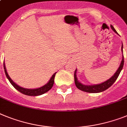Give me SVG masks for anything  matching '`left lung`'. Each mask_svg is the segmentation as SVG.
I'll return each mask as SVG.
<instances>
[{
  "instance_id": "8db88e82",
  "label": "left lung",
  "mask_w": 127,
  "mask_h": 127,
  "mask_svg": "<svg viewBox=\"0 0 127 127\" xmlns=\"http://www.w3.org/2000/svg\"><path fill=\"white\" fill-rule=\"evenodd\" d=\"M110 28H112V30H113L114 32L118 34L117 31L114 29L112 25H110ZM123 44L121 45V51H122V60H121V64L120 65V67H118V70L112 76V77H110V78L108 79L107 81L101 83L99 84H95V85H84L83 83H82L80 82H79L77 78V69H76L75 72H74V82H75V85L76 87L78 89L81 90L82 91L86 92V93H101L104 91L107 90V89L109 88L111 85L113 84L114 82H116V80L118 78V76L120 75V72H121V70L123 69V65H124V56L123 55Z\"/></svg>"
}]
</instances>
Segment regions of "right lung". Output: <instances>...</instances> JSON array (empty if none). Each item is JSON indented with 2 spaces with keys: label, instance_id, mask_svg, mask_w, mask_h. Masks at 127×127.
I'll return each mask as SVG.
<instances>
[{
  "label": "right lung",
  "instance_id": "obj_1",
  "mask_svg": "<svg viewBox=\"0 0 127 127\" xmlns=\"http://www.w3.org/2000/svg\"><path fill=\"white\" fill-rule=\"evenodd\" d=\"M4 68L6 77H7V78L8 79V80L9 81V82L11 83V85H13L17 91H18L20 92V93H22V94H24V95H27V96H40V95H43L44 93H47V91H49L52 88V87H53V84H54V80H55V74H56V72L54 73V74H53V76H51V78H50V80H49V82H47L45 85H43L42 87H40L36 89H26L19 86V85H17V83H15V82L11 80V78L9 77V74L7 73V69H6V68L5 63L4 62Z\"/></svg>",
  "mask_w": 127,
  "mask_h": 127
}]
</instances>
